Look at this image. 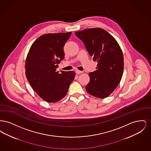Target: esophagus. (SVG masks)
Masks as SVG:
<instances>
[{
    "mask_svg": "<svg viewBox=\"0 0 151 151\" xmlns=\"http://www.w3.org/2000/svg\"><path fill=\"white\" fill-rule=\"evenodd\" d=\"M76 74H78V75H79V74H80V73H83V71H79L78 70H76Z\"/></svg>",
    "mask_w": 151,
    "mask_h": 151,
    "instance_id": "obj_1",
    "label": "esophagus"
}]
</instances>
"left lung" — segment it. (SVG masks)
Masks as SVG:
<instances>
[{"label":"left lung","instance_id":"1","mask_svg":"<svg viewBox=\"0 0 151 151\" xmlns=\"http://www.w3.org/2000/svg\"><path fill=\"white\" fill-rule=\"evenodd\" d=\"M88 53L98 64L97 70L90 72L86 92L100 99L107 97L118 86L124 68L122 51L115 38L105 30L89 28L76 32Z\"/></svg>","mask_w":151,"mask_h":151}]
</instances>
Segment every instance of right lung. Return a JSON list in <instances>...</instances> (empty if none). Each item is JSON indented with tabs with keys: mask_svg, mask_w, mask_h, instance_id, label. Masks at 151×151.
Wrapping results in <instances>:
<instances>
[{
	"mask_svg": "<svg viewBox=\"0 0 151 151\" xmlns=\"http://www.w3.org/2000/svg\"><path fill=\"white\" fill-rule=\"evenodd\" d=\"M71 32L48 33L32 45L25 61V75L33 90L43 100L57 102L65 97L75 78L74 71L56 70L65 57L63 47Z\"/></svg>",
	"mask_w": 151,
	"mask_h": 151,
	"instance_id": "add662e5",
	"label": "right lung"
}]
</instances>
